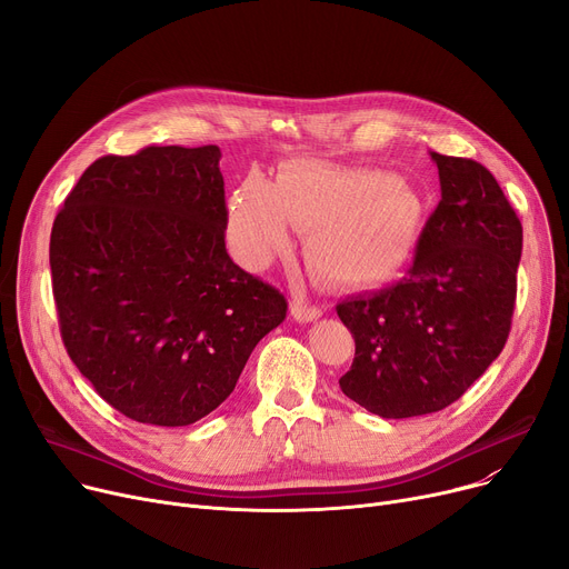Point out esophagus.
I'll return each instance as SVG.
<instances>
[{"label": "esophagus", "mask_w": 569, "mask_h": 569, "mask_svg": "<svg viewBox=\"0 0 569 569\" xmlns=\"http://www.w3.org/2000/svg\"><path fill=\"white\" fill-rule=\"evenodd\" d=\"M290 313H292L295 320H300V322H311V320L322 316V311L318 307L307 305L302 297H295V300L290 302Z\"/></svg>", "instance_id": "1"}]
</instances>
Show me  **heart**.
Returning <instances> with one entry per match:
<instances>
[{"instance_id": "1", "label": "heart", "mask_w": 569, "mask_h": 569, "mask_svg": "<svg viewBox=\"0 0 569 569\" xmlns=\"http://www.w3.org/2000/svg\"><path fill=\"white\" fill-rule=\"evenodd\" d=\"M420 221V196L390 172L290 161L272 184L249 174L232 191L226 232L239 260L262 267L288 247L292 223L307 230V258L322 279L373 288L401 272Z\"/></svg>"}]
</instances>
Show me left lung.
I'll return each mask as SVG.
<instances>
[{
	"label": "left lung",
	"mask_w": 569,
	"mask_h": 569,
	"mask_svg": "<svg viewBox=\"0 0 569 569\" xmlns=\"http://www.w3.org/2000/svg\"><path fill=\"white\" fill-rule=\"evenodd\" d=\"M440 202L408 277L337 305L355 339L341 392L387 420L455 403L510 337L523 230L496 177L431 152Z\"/></svg>",
	"instance_id": "obj_1"
}]
</instances>
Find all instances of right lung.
Returning a JSON list of instances; mask_svg holds the SVG:
<instances>
[{
  "instance_id": "obj_1",
  "label": "right lung",
  "mask_w": 569,
  "mask_h": 569,
  "mask_svg": "<svg viewBox=\"0 0 569 569\" xmlns=\"http://www.w3.org/2000/svg\"><path fill=\"white\" fill-rule=\"evenodd\" d=\"M219 159L217 144L101 157L52 223V295L71 362L142 425L187 427L219 408L288 311L226 251Z\"/></svg>"
}]
</instances>
